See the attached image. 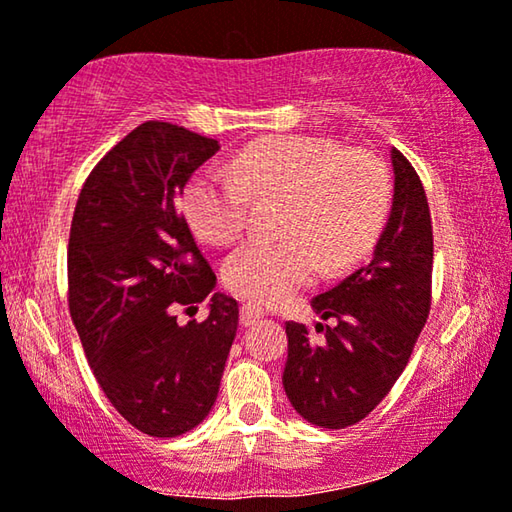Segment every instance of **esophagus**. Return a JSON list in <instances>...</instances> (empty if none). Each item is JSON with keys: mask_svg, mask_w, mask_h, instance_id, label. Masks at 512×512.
<instances>
[{"mask_svg": "<svg viewBox=\"0 0 512 512\" xmlns=\"http://www.w3.org/2000/svg\"><path fill=\"white\" fill-rule=\"evenodd\" d=\"M265 317V312L261 310V307L256 305H242L240 307V326H254L256 321H261Z\"/></svg>", "mask_w": 512, "mask_h": 512, "instance_id": "obj_1", "label": "esophagus"}]
</instances>
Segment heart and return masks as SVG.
<instances>
[{
	"mask_svg": "<svg viewBox=\"0 0 512 512\" xmlns=\"http://www.w3.org/2000/svg\"><path fill=\"white\" fill-rule=\"evenodd\" d=\"M282 200L279 237H258L223 265L226 284L256 300H279L317 272L354 265L387 221L391 184L373 153L314 135H279L237 153L233 170L207 165L184 188L186 219L216 247L240 240L254 200Z\"/></svg>",
	"mask_w": 512,
	"mask_h": 512,
	"instance_id": "b5f03b06",
	"label": "heart"
}]
</instances>
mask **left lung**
I'll use <instances>...</instances> for the list:
<instances>
[{
    "instance_id": "left-lung-1",
    "label": "left lung",
    "mask_w": 512,
    "mask_h": 512,
    "mask_svg": "<svg viewBox=\"0 0 512 512\" xmlns=\"http://www.w3.org/2000/svg\"><path fill=\"white\" fill-rule=\"evenodd\" d=\"M394 205L373 258L312 298L335 326L286 324L284 391L298 415L321 429L361 422L389 394L431 312L433 226L422 179L391 149ZM322 338L317 339L316 333Z\"/></svg>"
}]
</instances>
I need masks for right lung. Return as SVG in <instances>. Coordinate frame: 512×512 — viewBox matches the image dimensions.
I'll return each instance as SVG.
<instances>
[{
  "mask_svg": "<svg viewBox=\"0 0 512 512\" xmlns=\"http://www.w3.org/2000/svg\"><path fill=\"white\" fill-rule=\"evenodd\" d=\"M216 151V139L146 121L93 167L72 216L69 314L111 405L153 438L209 415L237 331V303L223 293L205 322L176 324V310L216 284L177 205Z\"/></svg>",
  "mask_w": 512,
  "mask_h": 512,
  "instance_id": "obj_1",
  "label": "right lung"
}]
</instances>
